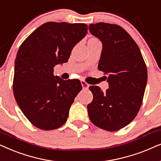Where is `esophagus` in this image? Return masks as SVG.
Instances as JSON below:
<instances>
[{"mask_svg":"<svg viewBox=\"0 0 161 161\" xmlns=\"http://www.w3.org/2000/svg\"><path fill=\"white\" fill-rule=\"evenodd\" d=\"M81 84H82L83 89H87L89 87V85L87 84L86 82H85V81H83V80L81 81Z\"/></svg>","mask_w":161,"mask_h":161,"instance_id":"1","label":"esophagus"}]
</instances>
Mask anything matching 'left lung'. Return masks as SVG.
<instances>
[{
	"mask_svg": "<svg viewBox=\"0 0 161 161\" xmlns=\"http://www.w3.org/2000/svg\"><path fill=\"white\" fill-rule=\"evenodd\" d=\"M89 31L102 42L98 69L107 75L109 88L103 93L90 86L93 96L87 104L88 115L96 127L117 131L131 123L143 102L147 69L138 45L123 28L98 23Z\"/></svg>",
	"mask_w": 161,
	"mask_h": 161,
	"instance_id": "1",
	"label": "left lung"
}]
</instances>
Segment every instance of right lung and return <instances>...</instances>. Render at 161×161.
Segmentation results:
<instances>
[{
  "label": "right lung",
  "mask_w": 161,
  "mask_h": 161,
  "mask_svg": "<svg viewBox=\"0 0 161 161\" xmlns=\"http://www.w3.org/2000/svg\"><path fill=\"white\" fill-rule=\"evenodd\" d=\"M87 33L85 23L48 22L20 46L14 61V96L36 127L55 130L67 121L70 106L82 87L79 79L55 76L53 68L67 63L73 48Z\"/></svg>",
  "instance_id": "1"
}]
</instances>
